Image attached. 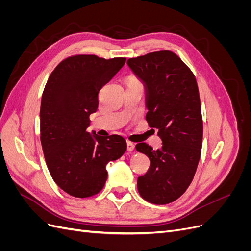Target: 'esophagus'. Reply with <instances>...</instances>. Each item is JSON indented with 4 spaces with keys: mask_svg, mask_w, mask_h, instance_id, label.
<instances>
[{
    "mask_svg": "<svg viewBox=\"0 0 251 251\" xmlns=\"http://www.w3.org/2000/svg\"><path fill=\"white\" fill-rule=\"evenodd\" d=\"M126 146H127V151H132L134 149H135V144L131 141H127L126 142Z\"/></svg>",
    "mask_w": 251,
    "mask_h": 251,
    "instance_id": "34e87169",
    "label": "esophagus"
}]
</instances>
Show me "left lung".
<instances>
[{
	"mask_svg": "<svg viewBox=\"0 0 251 251\" xmlns=\"http://www.w3.org/2000/svg\"><path fill=\"white\" fill-rule=\"evenodd\" d=\"M126 64L143 82L146 118L162 140L157 151L146 142L136 146L151 161L147 174L138 177V192L150 203L168 204L185 193L200 160L203 121L198 85L191 69L169 50L128 58Z\"/></svg>",
	"mask_w": 251,
	"mask_h": 251,
	"instance_id": "left-lung-1",
	"label": "left lung"
}]
</instances>
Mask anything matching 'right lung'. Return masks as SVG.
I'll list each match as a JSON object with an SVG mask.
<instances>
[{
  "label": "right lung",
  "mask_w": 251,
  "mask_h": 251,
  "mask_svg": "<svg viewBox=\"0 0 251 251\" xmlns=\"http://www.w3.org/2000/svg\"><path fill=\"white\" fill-rule=\"evenodd\" d=\"M125 63L126 57H67L45 86L40 111L45 160L55 183L76 198L100 193L108 178L105 166L126 151L119 135L100 137L87 132L89 117L98 108V93Z\"/></svg>",
  "instance_id": "1"
}]
</instances>
